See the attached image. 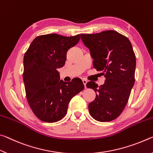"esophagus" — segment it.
Masks as SVG:
<instances>
[{
  "instance_id": "34e87169",
  "label": "esophagus",
  "mask_w": 153,
  "mask_h": 153,
  "mask_svg": "<svg viewBox=\"0 0 153 153\" xmlns=\"http://www.w3.org/2000/svg\"><path fill=\"white\" fill-rule=\"evenodd\" d=\"M82 83H83L85 87V88H86V84H87V81L86 79H82Z\"/></svg>"
}]
</instances>
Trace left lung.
Here are the masks:
<instances>
[{"label": "left lung", "instance_id": "8db88e82", "mask_svg": "<svg viewBox=\"0 0 153 153\" xmlns=\"http://www.w3.org/2000/svg\"><path fill=\"white\" fill-rule=\"evenodd\" d=\"M81 39L89 49L94 68L106 78L100 87L94 81L86 85L96 94L89 104V113L100 122L112 121L124 110L135 82L136 61L131 43L114 30L81 34Z\"/></svg>", "mask_w": 153, "mask_h": 153}]
</instances>
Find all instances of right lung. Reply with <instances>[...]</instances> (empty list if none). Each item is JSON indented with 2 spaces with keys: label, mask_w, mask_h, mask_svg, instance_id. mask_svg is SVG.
Instances as JSON below:
<instances>
[{
  "label": "right lung",
  "mask_w": 153,
  "mask_h": 153,
  "mask_svg": "<svg viewBox=\"0 0 153 153\" xmlns=\"http://www.w3.org/2000/svg\"><path fill=\"white\" fill-rule=\"evenodd\" d=\"M80 34H57L35 38L24 57L23 79L32 112L42 121L53 123L66 115L71 100L84 89L81 79L60 81L57 69L64 66L69 49L78 43Z\"/></svg>",
  "instance_id": "right-lung-1"
}]
</instances>
